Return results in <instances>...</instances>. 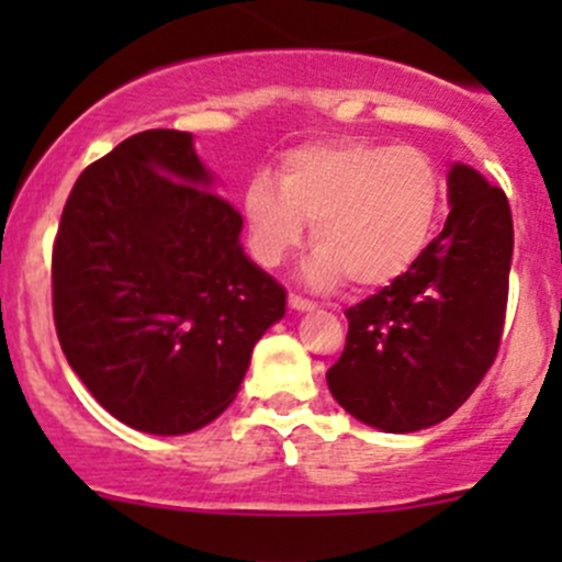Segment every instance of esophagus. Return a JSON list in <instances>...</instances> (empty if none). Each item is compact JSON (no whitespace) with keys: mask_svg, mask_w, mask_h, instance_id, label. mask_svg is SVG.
Returning <instances> with one entry per match:
<instances>
[{"mask_svg":"<svg viewBox=\"0 0 562 562\" xmlns=\"http://www.w3.org/2000/svg\"><path fill=\"white\" fill-rule=\"evenodd\" d=\"M288 304H291V310H296V313H310V310H315L313 302L296 296V293H291V296H288Z\"/></svg>","mask_w":562,"mask_h":562,"instance_id":"obj_1","label":"esophagus"}]
</instances>
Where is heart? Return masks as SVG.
I'll use <instances>...</instances> for the list:
<instances>
[{
  "mask_svg": "<svg viewBox=\"0 0 562 562\" xmlns=\"http://www.w3.org/2000/svg\"><path fill=\"white\" fill-rule=\"evenodd\" d=\"M443 184L413 146L342 138L302 146L282 162L280 184L255 176L245 192L252 252L280 266L313 223L304 280L334 288H383L405 277L435 234Z\"/></svg>",
  "mask_w": 562,
  "mask_h": 562,
  "instance_id": "heart-1",
  "label": "heart"
}]
</instances>
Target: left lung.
<instances>
[{
  "mask_svg": "<svg viewBox=\"0 0 562 562\" xmlns=\"http://www.w3.org/2000/svg\"><path fill=\"white\" fill-rule=\"evenodd\" d=\"M449 217L405 277L350 307L328 391L381 432L446 422L484 381L501 345L514 255L501 187L451 162Z\"/></svg>",
  "mask_w": 562,
  "mask_h": 562,
  "instance_id": "8db88e82",
  "label": "left lung"
}]
</instances>
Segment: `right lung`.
I'll return each instance as SVG.
<instances>
[{
    "mask_svg": "<svg viewBox=\"0 0 562 562\" xmlns=\"http://www.w3.org/2000/svg\"><path fill=\"white\" fill-rule=\"evenodd\" d=\"M195 138L146 130L72 187L54 245L67 364L127 427L187 435L239 394L285 288L249 260L241 214L214 192Z\"/></svg>",
    "mask_w": 562,
    "mask_h": 562,
    "instance_id": "obj_1",
    "label": "right lung"
}]
</instances>
